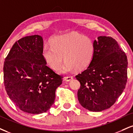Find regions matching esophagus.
<instances>
[{"label": "esophagus", "mask_w": 133, "mask_h": 133, "mask_svg": "<svg viewBox=\"0 0 133 133\" xmlns=\"http://www.w3.org/2000/svg\"><path fill=\"white\" fill-rule=\"evenodd\" d=\"M73 77L72 76H67L64 77V81H66V82H69V81H71Z\"/></svg>", "instance_id": "1"}]
</instances>
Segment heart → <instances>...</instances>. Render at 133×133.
Returning <instances> with one entry per match:
<instances>
[{"mask_svg": "<svg viewBox=\"0 0 133 133\" xmlns=\"http://www.w3.org/2000/svg\"><path fill=\"white\" fill-rule=\"evenodd\" d=\"M95 46L89 38L77 33L61 35L54 38L51 45H45L42 56L48 65L57 71L63 61L65 62L59 69V72L65 74L86 68L92 61Z\"/></svg>", "mask_w": 133, "mask_h": 133, "instance_id": "heart-1", "label": "heart"}]
</instances>
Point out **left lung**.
Instances as JSON below:
<instances>
[{
	"label": "left lung",
	"instance_id": "left-lung-1",
	"mask_svg": "<svg viewBox=\"0 0 133 133\" xmlns=\"http://www.w3.org/2000/svg\"><path fill=\"white\" fill-rule=\"evenodd\" d=\"M95 51L88 68L76 76L81 105L91 111L108 109L115 103L127 82L128 60L117 41L100 36L94 40Z\"/></svg>",
	"mask_w": 133,
	"mask_h": 133
}]
</instances>
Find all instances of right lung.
Returning <instances> with one entry per match:
<instances>
[{"mask_svg":"<svg viewBox=\"0 0 133 133\" xmlns=\"http://www.w3.org/2000/svg\"><path fill=\"white\" fill-rule=\"evenodd\" d=\"M43 39L38 35L16 41L5 59L4 82L10 100L22 111L40 114L55 100L62 77L46 65L42 56Z\"/></svg>","mask_w":133,"mask_h":133,"instance_id":"right-lung-1","label":"right lung"}]
</instances>
